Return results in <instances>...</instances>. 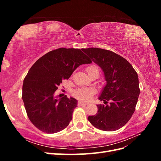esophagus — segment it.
Wrapping results in <instances>:
<instances>
[{
	"label": "esophagus",
	"mask_w": 161,
	"mask_h": 161,
	"mask_svg": "<svg viewBox=\"0 0 161 161\" xmlns=\"http://www.w3.org/2000/svg\"><path fill=\"white\" fill-rule=\"evenodd\" d=\"M88 103H85V102L84 101H79V102H78V105L79 106H82V105H86Z\"/></svg>",
	"instance_id": "1"
}]
</instances>
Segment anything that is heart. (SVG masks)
<instances>
[{
    "mask_svg": "<svg viewBox=\"0 0 161 161\" xmlns=\"http://www.w3.org/2000/svg\"><path fill=\"white\" fill-rule=\"evenodd\" d=\"M95 71H99L98 67L95 65H90L86 68V72L89 74V75ZM94 93L95 90L89 88L79 89L73 92V95L77 97L78 99L85 101H88L91 99L92 95H94Z\"/></svg>",
    "mask_w": 161,
    "mask_h": 161,
    "instance_id": "1",
    "label": "heart"
}]
</instances>
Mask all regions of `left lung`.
<instances>
[{
	"mask_svg": "<svg viewBox=\"0 0 161 161\" xmlns=\"http://www.w3.org/2000/svg\"><path fill=\"white\" fill-rule=\"evenodd\" d=\"M82 50L101 68L107 81L99 97L106 105H97V114L89 116L88 120L101 130H118L127 124L135 111L140 95L137 72L128 60L114 52L97 47Z\"/></svg>",
	"mask_w": 161,
	"mask_h": 161,
	"instance_id": "8db88e82",
	"label": "left lung"
}]
</instances>
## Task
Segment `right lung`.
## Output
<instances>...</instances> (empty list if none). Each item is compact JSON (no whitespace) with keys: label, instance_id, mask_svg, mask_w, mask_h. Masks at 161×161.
I'll list each match as a JSON object with an SVG mask.
<instances>
[{"label":"right lung","instance_id":"1","mask_svg":"<svg viewBox=\"0 0 161 161\" xmlns=\"http://www.w3.org/2000/svg\"><path fill=\"white\" fill-rule=\"evenodd\" d=\"M91 62L80 49L61 47L34 63L23 80L22 99L29 119L37 129L53 134L69 125L78 101L66 95L58 99L55 91L77 67Z\"/></svg>","mask_w":161,"mask_h":161}]
</instances>
